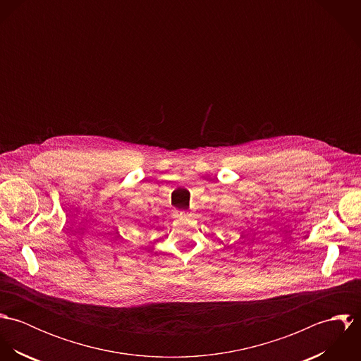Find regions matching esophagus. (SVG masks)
<instances>
[{
	"mask_svg": "<svg viewBox=\"0 0 361 361\" xmlns=\"http://www.w3.org/2000/svg\"><path fill=\"white\" fill-rule=\"evenodd\" d=\"M178 215H179V216H186V215H188V211H185V209L178 211Z\"/></svg>",
	"mask_w": 361,
	"mask_h": 361,
	"instance_id": "obj_1",
	"label": "esophagus"
}]
</instances>
